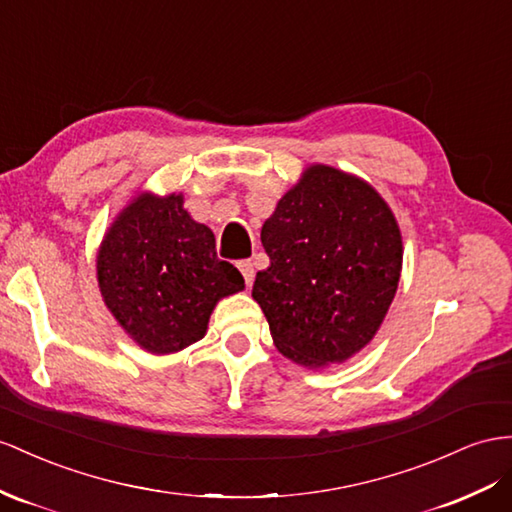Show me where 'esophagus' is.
<instances>
[{
    "label": "esophagus",
    "mask_w": 512,
    "mask_h": 512,
    "mask_svg": "<svg viewBox=\"0 0 512 512\" xmlns=\"http://www.w3.org/2000/svg\"><path fill=\"white\" fill-rule=\"evenodd\" d=\"M238 268H240L242 277H244V281H246V287H251V285H253V281H255V268H253V261H251V259H244V261H240Z\"/></svg>",
    "instance_id": "34e87169"
}]
</instances>
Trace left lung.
I'll return each instance as SVG.
<instances>
[{
  "label": "left lung",
  "instance_id": "8db88e82",
  "mask_svg": "<svg viewBox=\"0 0 512 512\" xmlns=\"http://www.w3.org/2000/svg\"><path fill=\"white\" fill-rule=\"evenodd\" d=\"M270 266L253 298L283 357L307 370L344 363L368 346L402 272V233L372 183L311 164L261 227Z\"/></svg>",
  "mask_w": 512,
  "mask_h": 512
}]
</instances>
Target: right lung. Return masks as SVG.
Segmentation results:
<instances>
[{
    "label": "right lung",
    "mask_w": 512,
    "mask_h": 512,
    "mask_svg": "<svg viewBox=\"0 0 512 512\" xmlns=\"http://www.w3.org/2000/svg\"><path fill=\"white\" fill-rule=\"evenodd\" d=\"M103 303L151 355H173L205 337L220 298L244 290L238 268L216 257L209 227L196 222L183 194L131 201L112 220L97 251Z\"/></svg>",
    "instance_id": "add662e5"
}]
</instances>
